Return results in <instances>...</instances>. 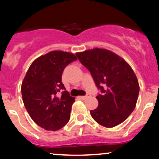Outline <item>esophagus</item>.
Instances as JSON below:
<instances>
[{"label":"esophagus","instance_id":"34e87169","mask_svg":"<svg viewBox=\"0 0 159 159\" xmlns=\"http://www.w3.org/2000/svg\"><path fill=\"white\" fill-rule=\"evenodd\" d=\"M90 95H89V94H88L87 95H84V96H79L78 98H80V99H82V100H84V99H86V98H89L90 97Z\"/></svg>","mask_w":159,"mask_h":159}]
</instances>
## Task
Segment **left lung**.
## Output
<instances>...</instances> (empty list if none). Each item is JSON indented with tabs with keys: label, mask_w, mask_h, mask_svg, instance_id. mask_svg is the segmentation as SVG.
I'll return each mask as SVG.
<instances>
[{
	"label": "left lung",
	"mask_w": 159,
	"mask_h": 159,
	"mask_svg": "<svg viewBox=\"0 0 159 159\" xmlns=\"http://www.w3.org/2000/svg\"><path fill=\"white\" fill-rule=\"evenodd\" d=\"M90 71L97 88L98 108L90 115L99 125L114 127L122 123L135 108L140 91L138 80L125 59L108 50L93 48L76 53Z\"/></svg>",
	"instance_id": "8db88e82"
}]
</instances>
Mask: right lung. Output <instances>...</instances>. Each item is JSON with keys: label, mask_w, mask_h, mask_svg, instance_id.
I'll return each instance as SVG.
<instances>
[{"label": "right lung", "mask_w": 159, "mask_h": 159, "mask_svg": "<svg viewBox=\"0 0 159 159\" xmlns=\"http://www.w3.org/2000/svg\"><path fill=\"white\" fill-rule=\"evenodd\" d=\"M76 60L71 53L51 51L34 60L24 78V105L32 120L45 130L56 131L69 121L75 101L65 89L61 76L65 67Z\"/></svg>", "instance_id": "obj_1"}]
</instances>
